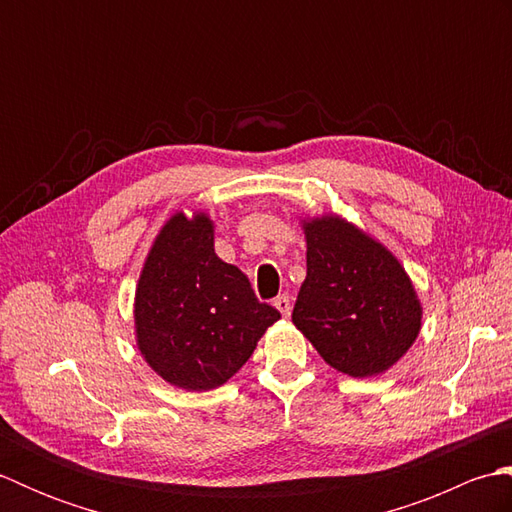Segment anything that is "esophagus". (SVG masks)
<instances>
[{
  "instance_id": "34e87169",
  "label": "esophagus",
  "mask_w": 512,
  "mask_h": 512,
  "mask_svg": "<svg viewBox=\"0 0 512 512\" xmlns=\"http://www.w3.org/2000/svg\"><path fill=\"white\" fill-rule=\"evenodd\" d=\"M275 308L284 314V317H290V310H292V303H290V297L288 295H279L275 301Z\"/></svg>"
}]
</instances>
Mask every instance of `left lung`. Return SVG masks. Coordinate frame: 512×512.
Returning a JSON list of instances; mask_svg holds the SVG:
<instances>
[{
	"mask_svg": "<svg viewBox=\"0 0 512 512\" xmlns=\"http://www.w3.org/2000/svg\"><path fill=\"white\" fill-rule=\"evenodd\" d=\"M306 239L308 275L292 323L339 372H385L420 332V303L405 270L389 250L336 217L306 224Z\"/></svg>",
	"mask_w": 512,
	"mask_h": 512,
	"instance_id": "8db88e82",
	"label": "left lung"
}]
</instances>
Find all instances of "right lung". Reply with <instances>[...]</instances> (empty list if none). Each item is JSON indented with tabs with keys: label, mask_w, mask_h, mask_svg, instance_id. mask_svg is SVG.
Masks as SVG:
<instances>
[{
	"label": "right lung",
	"mask_w": 512,
	"mask_h": 512,
	"mask_svg": "<svg viewBox=\"0 0 512 512\" xmlns=\"http://www.w3.org/2000/svg\"><path fill=\"white\" fill-rule=\"evenodd\" d=\"M279 317L242 270L215 255L209 217H171L136 290L138 350L167 383L189 391L224 385Z\"/></svg>",
	"instance_id": "obj_1"
}]
</instances>
